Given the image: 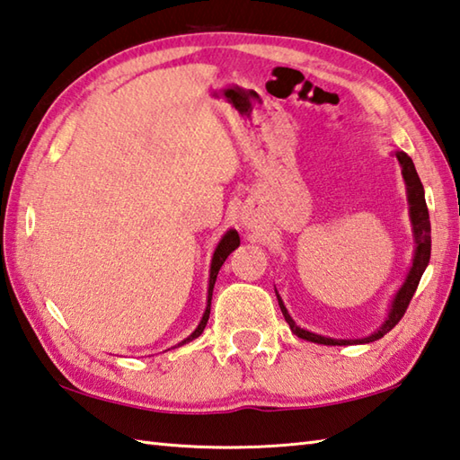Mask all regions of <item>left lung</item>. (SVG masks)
I'll return each mask as SVG.
<instances>
[{
  "instance_id": "left-lung-1",
  "label": "left lung",
  "mask_w": 460,
  "mask_h": 460,
  "mask_svg": "<svg viewBox=\"0 0 460 460\" xmlns=\"http://www.w3.org/2000/svg\"><path fill=\"white\" fill-rule=\"evenodd\" d=\"M396 158L401 162L402 166V176L406 181V190H409V204H411V220H412V230H414V238H417V252H414V260H412V268L409 276H406V282L402 284V288L398 290L396 298H394V305L391 308V314H388L386 323L380 326V331H376L375 334H370L368 338H362V341H336V338H326V336H320L314 332H308L305 328H300L294 324V320L290 318L288 312H286L282 300L279 294V305L280 310L284 314V320L288 323L290 331L296 334L298 338H305V341L310 342H318V344H328V346H346V344H365V342H375L378 338H383L386 332H391L393 328L401 323V318L404 316L406 308H409L411 300L414 296V292H417V286L420 282V276L424 272V268H427L429 260H430V220H429V208L427 202H424V188H422V181L417 174V170H414V164L412 160L406 155L404 152H396Z\"/></svg>"
}]
</instances>
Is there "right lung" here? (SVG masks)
<instances>
[{"instance_id":"right-lung-1","label":"right lung","mask_w":460,"mask_h":460,"mask_svg":"<svg viewBox=\"0 0 460 460\" xmlns=\"http://www.w3.org/2000/svg\"><path fill=\"white\" fill-rule=\"evenodd\" d=\"M238 246H240V236H238L236 230H230V232L224 234V238L220 240V244H218V248H216L214 258H212V266H210V286H208V306H206V312H204V316H202L200 324H198L196 331H194L192 334H190L184 342H180V344H186V342H190V341H194V338H198V336H200V334L204 332L208 318H210V302H212V290H214L216 276H218L220 266H222L224 262H226V258L232 254V250H236Z\"/></svg>"}]
</instances>
